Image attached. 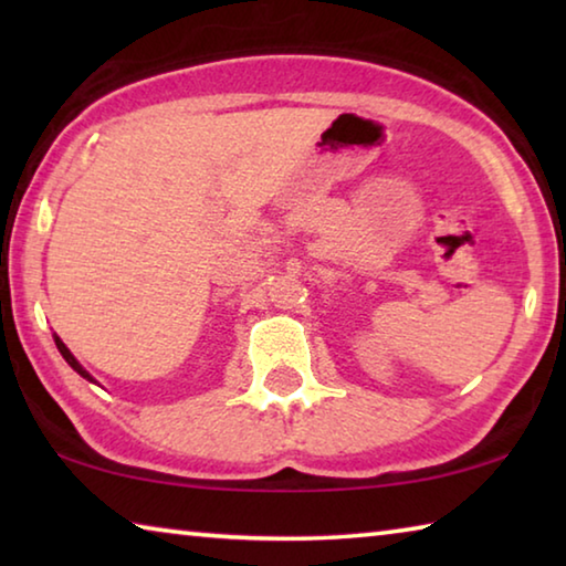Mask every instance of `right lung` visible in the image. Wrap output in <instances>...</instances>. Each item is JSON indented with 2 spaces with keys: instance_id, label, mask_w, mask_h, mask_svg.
I'll use <instances>...</instances> for the list:
<instances>
[{
  "instance_id": "1",
  "label": "right lung",
  "mask_w": 566,
  "mask_h": 566,
  "mask_svg": "<svg viewBox=\"0 0 566 566\" xmlns=\"http://www.w3.org/2000/svg\"><path fill=\"white\" fill-rule=\"evenodd\" d=\"M54 344H56V349H60V354H62V357L66 359V364H70V367L76 371V375H80V377H84V379H87V381H94V377L90 375V371L87 369H84L82 367V364L80 361H76V357H74V354L70 352V349H66V344L60 339V337H56V334H54Z\"/></svg>"
}]
</instances>
